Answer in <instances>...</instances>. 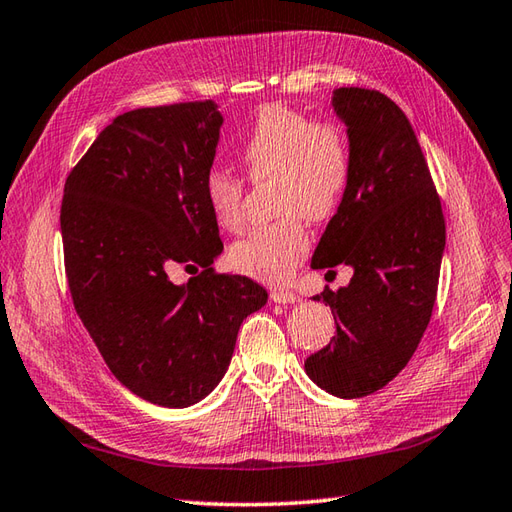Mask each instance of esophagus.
<instances>
[{"instance_id":"34e87169","label":"esophagus","mask_w":512,"mask_h":512,"mask_svg":"<svg viewBox=\"0 0 512 512\" xmlns=\"http://www.w3.org/2000/svg\"><path fill=\"white\" fill-rule=\"evenodd\" d=\"M271 300L278 302V305H289V302H296L298 296L289 289H274L271 291Z\"/></svg>"}]
</instances>
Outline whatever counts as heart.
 Instances as JSON below:
<instances>
[{
  "instance_id": "heart-1",
  "label": "heart",
  "mask_w": 512,
  "mask_h": 512,
  "mask_svg": "<svg viewBox=\"0 0 512 512\" xmlns=\"http://www.w3.org/2000/svg\"><path fill=\"white\" fill-rule=\"evenodd\" d=\"M241 163L252 183L274 181L280 221L256 227L229 249V263L263 283H285L309 252V221H327L349 190L353 156L347 134L333 121H314L287 106L260 110L245 137ZM205 203L227 232L245 225V181L227 170H210Z\"/></svg>"
}]
</instances>
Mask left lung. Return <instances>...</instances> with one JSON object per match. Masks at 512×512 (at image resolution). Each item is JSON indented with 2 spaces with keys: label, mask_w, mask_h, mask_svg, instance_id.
<instances>
[{
  "label": "left lung",
  "mask_w": 512,
  "mask_h": 512,
  "mask_svg": "<svg viewBox=\"0 0 512 512\" xmlns=\"http://www.w3.org/2000/svg\"><path fill=\"white\" fill-rule=\"evenodd\" d=\"M353 172L311 258L314 269L349 265L347 287L314 300L331 307L336 336L305 371L336 398H362L398 375L420 344L437 296L446 245L440 196L406 114L378 90L338 88Z\"/></svg>",
  "instance_id": "obj_1"
}]
</instances>
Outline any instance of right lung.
Segmentation results:
<instances>
[{
  "label": "right lung",
  "instance_id": "right-lung-1",
  "mask_svg": "<svg viewBox=\"0 0 512 512\" xmlns=\"http://www.w3.org/2000/svg\"><path fill=\"white\" fill-rule=\"evenodd\" d=\"M221 125L214 101L119 114L70 170L61 201L83 327L123 387L168 409L212 393L243 320L267 302L252 278L212 267L223 241L203 183ZM176 264L204 271L174 286Z\"/></svg>",
  "mask_w": 512,
  "mask_h": 512
}]
</instances>
